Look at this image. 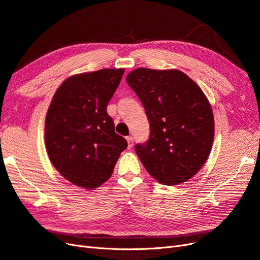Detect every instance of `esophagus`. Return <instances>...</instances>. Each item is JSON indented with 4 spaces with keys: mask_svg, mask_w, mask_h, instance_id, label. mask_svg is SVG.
I'll return each mask as SVG.
<instances>
[{
    "mask_svg": "<svg viewBox=\"0 0 260 260\" xmlns=\"http://www.w3.org/2000/svg\"><path fill=\"white\" fill-rule=\"evenodd\" d=\"M126 140H127V144H128V147H133V145H134V138H133L132 136H128L126 137Z\"/></svg>",
    "mask_w": 260,
    "mask_h": 260,
    "instance_id": "esophagus-1",
    "label": "esophagus"
}]
</instances>
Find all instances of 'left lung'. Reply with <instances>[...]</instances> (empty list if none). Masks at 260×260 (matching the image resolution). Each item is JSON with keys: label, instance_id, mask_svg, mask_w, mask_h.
Returning a JSON list of instances; mask_svg holds the SVG:
<instances>
[{"label": "left lung", "instance_id": "obj_1", "mask_svg": "<svg viewBox=\"0 0 260 260\" xmlns=\"http://www.w3.org/2000/svg\"><path fill=\"white\" fill-rule=\"evenodd\" d=\"M145 108L149 139L135 151L159 183L177 185L208 159L214 136L212 109L202 89L177 70L136 69L126 77Z\"/></svg>", "mask_w": 260, "mask_h": 260}]
</instances>
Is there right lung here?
I'll return each instance as SVG.
<instances>
[{
	"label": "right lung",
	"mask_w": 260,
	"mask_h": 260,
	"mask_svg": "<svg viewBox=\"0 0 260 260\" xmlns=\"http://www.w3.org/2000/svg\"><path fill=\"white\" fill-rule=\"evenodd\" d=\"M123 74V69H106L71 76L51 101L44 126L47 152L60 174L79 187L93 189L109 180L127 147L107 112Z\"/></svg>",
	"instance_id": "obj_1"
}]
</instances>
